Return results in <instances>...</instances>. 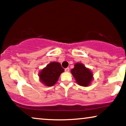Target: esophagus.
I'll use <instances>...</instances> for the list:
<instances>
[{
    "label": "esophagus",
    "mask_w": 126,
    "mask_h": 126,
    "mask_svg": "<svg viewBox=\"0 0 126 126\" xmlns=\"http://www.w3.org/2000/svg\"><path fill=\"white\" fill-rule=\"evenodd\" d=\"M64 70H65V72H68L69 71V67H67V68H66V69H64Z\"/></svg>",
    "instance_id": "1"
}]
</instances>
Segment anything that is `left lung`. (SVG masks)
<instances>
[{
  "label": "left lung",
  "instance_id": "1",
  "mask_svg": "<svg viewBox=\"0 0 126 126\" xmlns=\"http://www.w3.org/2000/svg\"><path fill=\"white\" fill-rule=\"evenodd\" d=\"M71 73L78 84L80 86H89L93 79L92 72L82 63H76L74 68L71 70Z\"/></svg>",
  "mask_w": 126,
  "mask_h": 126
}]
</instances>
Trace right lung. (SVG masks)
Instances as JSON below:
<instances>
[{
    "mask_svg": "<svg viewBox=\"0 0 126 126\" xmlns=\"http://www.w3.org/2000/svg\"><path fill=\"white\" fill-rule=\"evenodd\" d=\"M64 70L60 63L51 62L39 73L40 81L47 86H53L58 80L60 74Z\"/></svg>",
    "mask_w": 126,
    "mask_h": 126,
    "instance_id": "add662e5",
    "label": "right lung"
}]
</instances>
